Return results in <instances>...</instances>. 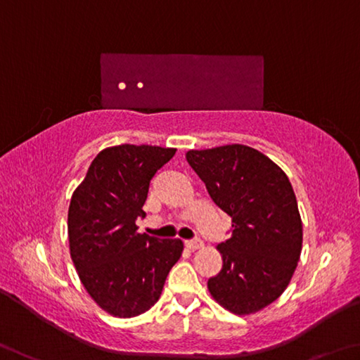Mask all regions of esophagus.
<instances>
[{
	"label": "esophagus",
	"instance_id": "esophagus-1",
	"mask_svg": "<svg viewBox=\"0 0 360 360\" xmlns=\"http://www.w3.org/2000/svg\"><path fill=\"white\" fill-rule=\"evenodd\" d=\"M186 243V247L189 248V250H200V248H203V242L202 240H186L184 242Z\"/></svg>",
	"mask_w": 360,
	"mask_h": 360
}]
</instances>
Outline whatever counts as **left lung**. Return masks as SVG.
Returning a JSON list of instances; mask_svg holds the SVG:
<instances>
[{
	"label": "left lung",
	"instance_id": "1",
	"mask_svg": "<svg viewBox=\"0 0 360 360\" xmlns=\"http://www.w3.org/2000/svg\"><path fill=\"white\" fill-rule=\"evenodd\" d=\"M186 158L232 218V236L216 247L222 267L208 281L211 296L237 316L264 309L288 287L303 248V222L288 176L242 144L189 150Z\"/></svg>",
	"mask_w": 360,
	"mask_h": 360
}]
</instances>
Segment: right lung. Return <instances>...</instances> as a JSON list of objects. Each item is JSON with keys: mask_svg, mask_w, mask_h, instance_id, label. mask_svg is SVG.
Here are the masks:
<instances>
[{"mask_svg": "<svg viewBox=\"0 0 360 360\" xmlns=\"http://www.w3.org/2000/svg\"><path fill=\"white\" fill-rule=\"evenodd\" d=\"M176 149L122 144L101 150L72 193L68 247L83 287L101 309L120 319L149 311L184 243L139 233L136 219L150 179Z\"/></svg>", "mask_w": 360, "mask_h": 360, "instance_id": "right-lung-1", "label": "right lung"}]
</instances>
